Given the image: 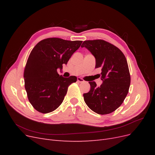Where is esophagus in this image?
<instances>
[{"mask_svg": "<svg viewBox=\"0 0 155 155\" xmlns=\"http://www.w3.org/2000/svg\"><path fill=\"white\" fill-rule=\"evenodd\" d=\"M78 82H79V83H82V82H84V80L83 79H82V78H78Z\"/></svg>", "mask_w": 155, "mask_h": 155, "instance_id": "34e87169", "label": "esophagus"}]
</instances>
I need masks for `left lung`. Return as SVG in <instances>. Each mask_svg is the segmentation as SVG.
I'll return each mask as SVG.
<instances>
[{"mask_svg":"<svg viewBox=\"0 0 155 155\" xmlns=\"http://www.w3.org/2000/svg\"><path fill=\"white\" fill-rule=\"evenodd\" d=\"M81 47L94 56L95 68L101 69L103 81L100 87L88 82L91 90L83 94L84 100L96 113L110 114L122 104L129 92L130 76L126 58L118 48L104 40L85 41Z\"/></svg>","mask_w":155,"mask_h":155,"instance_id":"obj_1","label":"left lung"}]
</instances>
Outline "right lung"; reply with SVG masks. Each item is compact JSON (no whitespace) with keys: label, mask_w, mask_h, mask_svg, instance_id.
<instances>
[{"label":"right lung","mask_w":155,"mask_h":155,"mask_svg":"<svg viewBox=\"0 0 155 155\" xmlns=\"http://www.w3.org/2000/svg\"><path fill=\"white\" fill-rule=\"evenodd\" d=\"M82 43L81 41L48 38L33 48L24 72L28 97L34 109L46 114L55 110L62 104L70 84L76 76H59L57 69L63 68Z\"/></svg>","instance_id":"add662e5"}]
</instances>
